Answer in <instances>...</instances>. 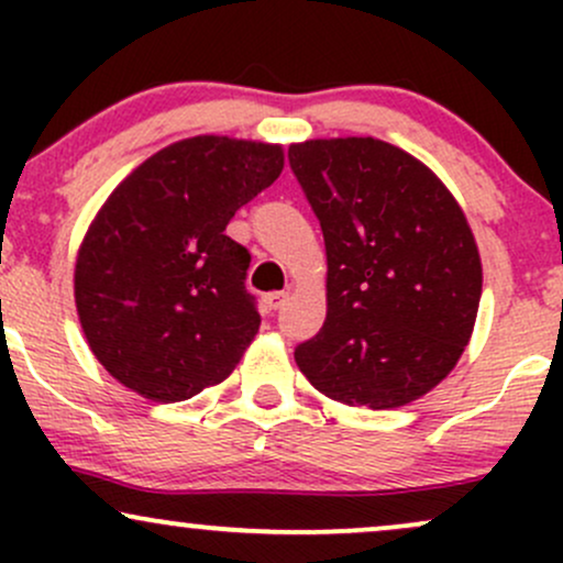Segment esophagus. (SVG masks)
Here are the masks:
<instances>
[{
    "mask_svg": "<svg viewBox=\"0 0 563 563\" xmlns=\"http://www.w3.org/2000/svg\"><path fill=\"white\" fill-rule=\"evenodd\" d=\"M286 301H288L286 290H273V294L264 296V303H267V309H280Z\"/></svg>",
    "mask_w": 563,
    "mask_h": 563,
    "instance_id": "1",
    "label": "esophagus"
}]
</instances>
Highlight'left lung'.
Wrapping results in <instances>:
<instances>
[{
    "mask_svg": "<svg viewBox=\"0 0 563 563\" xmlns=\"http://www.w3.org/2000/svg\"><path fill=\"white\" fill-rule=\"evenodd\" d=\"M328 254V314L296 365L339 402L389 410L461 360L482 262L461 206L421 161L373 137L290 145Z\"/></svg>",
    "mask_w": 563,
    "mask_h": 563,
    "instance_id": "left-lung-1",
    "label": "left lung"
}]
</instances>
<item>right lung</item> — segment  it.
I'll return each instance as SVG.
<instances>
[{
  "label": "right lung",
  "instance_id": "obj_1",
  "mask_svg": "<svg viewBox=\"0 0 563 563\" xmlns=\"http://www.w3.org/2000/svg\"><path fill=\"white\" fill-rule=\"evenodd\" d=\"M283 172L280 145L190 137L111 192L76 260V309L115 380L183 402L224 380L260 331L245 290L251 254L224 235Z\"/></svg>",
  "mask_w": 563,
  "mask_h": 563
}]
</instances>
